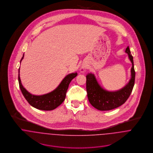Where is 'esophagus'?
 Segmentation results:
<instances>
[{
    "label": "esophagus",
    "mask_w": 153,
    "mask_h": 153,
    "mask_svg": "<svg viewBox=\"0 0 153 153\" xmlns=\"http://www.w3.org/2000/svg\"><path fill=\"white\" fill-rule=\"evenodd\" d=\"M86 70V66H82L80 69V71L81 72H84Z\"/></svg>",
    "instance_id": "1"
}]
</instances>
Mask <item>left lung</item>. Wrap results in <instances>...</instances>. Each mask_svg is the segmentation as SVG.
Returning a JSON list of instances; mask_svg holds the SVG:
<instances>
[{
    "instance_id": "1",
    "label": "left lung",
    "mask_w": 153,
    "mask_h": 153,
    "mask_svg": "<svg viewBox=\"0 0 153 153\" xmlns=\"http://www.w3.org/2000/svg\"><path fill=\"white\" fill-rule=\"evenodd\" d=\"M126 52L128 53L132 64L131 79L123 88L115 91H108L100 86L94 74L89 73L86 76L88 98L90 104L96 109L100 111L115 109L124 104L129 98L134 85L135 72L129 46L126 48Z\"/></svg>"
}]
</instances>
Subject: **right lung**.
<instances>
[{
    "label": "right lung",
    "instance_id": "obj_1",
    "mask_svg": "<svg viewBox=\"0 0 153 153\" xmlns=\"http://www.w3.org/2000/svg\"><path fill=\"white\" fill-rule=\"evenodd\" d=\"M23 57L24 54L21 60V62ZM19 69L20 68H19L18 81L22 94L31 106L36 109L44 111H51L55 109L64 102L65 99L66 93L69 84L78 75L76 72L69 74L66 76L58 87L53 91L44 95H35L29 92L22 85L20 78Z\"/></svg>",
    "mask_w": 153,
    "mask_h": 153
}]
</instances>
